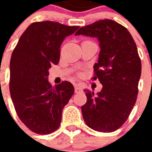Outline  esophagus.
<instances>
[{
  "instance_id": "obj_1",
  "label": "esophagus",
  "mask_w": 152,
  "mask_h": 152,
  "mask_svg": "<svg viewBox=\"0 0 152 152\" xmlns=\"http://www.w3.org/2000/svg\"><path fill=\"white\" fill-rule=\"evenodd\" d=\"M82 92V89L80 86H76L75 87V93H80Z\"/></svg>"
}]
</instances>
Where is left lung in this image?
I'll list each match as a JSON object with an SVG mask.
<instances>
[{
    "label": "left lung",
    "instance_id": "obj_1",
    "mask_svg": "<svg viewBox=\"0 0 152 152\" xmlns=\"http://www.w3.org/2000/svg\"><path fill=\"white\" fill-rule=\"evenodd\" d=\"M76 35L98 38L101 49L92 79H99L102 89L97 94L85 90L84 121L94 130L115 131L126 121L137 100L142 71L137 45L127 28L111 19L82 27Z\"/></svg>",
    "mask_w": 152,
    "mask_h": 152
}]
</instances>
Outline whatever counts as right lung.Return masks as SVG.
<instances>
[{"label":"right lung","mask_w":152,"mask_h":152,"mask_svg":"<svg viewBox=\"0 0 152 152\" xmlns=\"http://www.w3.org/2000/svg\"><path fill=\"white\" fill-rule=\"evenodd\" d=\"M79 26L53 21L35 22L23 33L13 51L10 64V92L15 111L27 127L38 134L58 129L62 112L74 94L72 83L52 87L49 69L58 64L60 46Z\"/></svg>","instance_id":"1"}]
</instances>
